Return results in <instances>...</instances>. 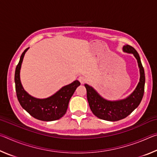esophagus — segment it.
Wrapping results in <instances>:
<instances>
[{
    "mask_svg": "<svg viewBox=\"0 0 157 157\" xmlns=\"http://www.w3.org/2000/svg\"><path fill=\"white\" fill-rule=\"evenodd\" d=\"M79 81L80 82L81 84H84L85 82H86V78H85L84 76H79Z\"/></svg>",
    "mask_w": 157,
    "mask_h": 157,
    "instance_id": "esophagus-1",
    "label": "esophagus"
}]
</instances>
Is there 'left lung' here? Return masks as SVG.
Returning <instances> with one entry per match:
<instances>
[{"mask_svg":"<svg viewBox=\"0 0 157 157\" xmlns=\"http://www.w3.org/2000/svg\"><path fill=\"white\" fill-rule=\"evenodd\" d=\"M123 52L133 54L138 62L140 71V79L136 89L126 98L118 100L105 99L92 86L85 84L86 89L87 100L93 113L98 118L108 121H117L126 118L141 102L145 89V72L139 53L134 48L125 45Z\"/></svg>","mask_w":157,"mask_h":157,"instance_id":"left-lung-1","label":"left lung"}]
</instances>
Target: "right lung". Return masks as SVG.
I'll list each match as a JSON object with an SVG mask.
<instances>
[{
  "label": "right lung",
  "instance_id": "add662e5",
  "mask_svg": "<svg viewBox=\"0 0 157 157\" xmlns=\"http://www.w3.org/2000/svg\"><path fill=\"white\" fill-rule=\"evenodd\" d=\"M29 49L26 48L21 55L19 62L15 71L14 81L16 92L18 102L24 109L38 120L43 121H53L62 118L66 113L71 98L80 85L78 80L61 88L51 96L43 99L34 98L25 91L20 79V71L23 57Z\"/></svg>",
  "mask_w": 157,
  "mask_h": 157
}]
</instances>
